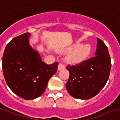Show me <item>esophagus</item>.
<instances>
[{"label":"esophagus","mask_w":120,"mask_h":120,"mask_svg":"<svg viewBox=\"0 0 120 120\" xmlns=\"http://www.w3.org/2000/svg\"><path fill=\"white\" fill-rule=\"evenodd\" d=\"M64 68V65L62 63H60L58 65V70H61L62 69Z\"/></svg>","instance_id":"obj_1"}]
</instances>
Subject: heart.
I'll list each match as a JSON object with an SVG mask.
<instances>
[{
  "instance_id": "1",
  "label": "heart",
  "mask_w": 120,
  "mask_h": 120,
  "mask_svg": "<svg viewBox=\"0 0 120 120\" xmlns=\"http://www.w3.org/2000/svg\"><path fill=\"white\" fill-rule=\"evenodd\" d=\"M76 46H73L75 47ZM73 47L67 49L65 51H68L71 49ZM91 47L89 44H83L79 45L74 49L72 51L69 52L66 57V60L69 63H78L81 62L88 57L90 54Z\"/></svg>"
}]
</instances>
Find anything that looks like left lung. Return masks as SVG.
<instances>
[{"label": "left lung", "mask_w": 120, "mask_h": 120, "mask_svg": "<svg viewBox=\"0 0 120 120\" xmlns=\"http://www.w3.org/2000/svg\"><path fill=\"white\" fill-rule=\"evenodd\" d=\"M95 56L75 65L67 66L69 78L66 84L69 94L74 98L86 100L96 94L105 86L111 67L107 46L97 38Z\"/></svg>", "instance_id": "left-lung-1"}]
</instances>
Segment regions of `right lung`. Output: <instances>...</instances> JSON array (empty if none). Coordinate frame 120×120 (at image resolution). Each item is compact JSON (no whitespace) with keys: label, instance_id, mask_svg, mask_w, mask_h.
<instances>
[{"label":"right lung","instance_id":"right-lung-1","mask_svg":"<svg viewBox=\"0 0 120 120\" xmlns=\"http://www.w3.org/2000/svg\"><path fill=\"white\" fill-rule=\"evenodd\" d=\"M30 33L22 34L7 44L2 57L5 80L12 91L25 100H32L45 90L59 63L47 64L29 43Z\"/></svg>","mask_w":120,"mask_h":120}]
</instances>
